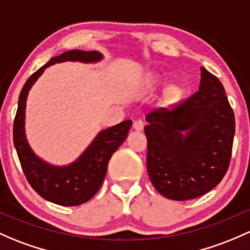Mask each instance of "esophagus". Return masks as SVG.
<instances>
[{
	"label": "esophagus",
	"instance_id": "34e87169",
	"mask_svg": "<svg viewBox=\"0 0 250 250\" xmlns=\"http://www.w3.org/2000/svg\"><path fill=\"white\" fill-rule=\"evenodd\" d=\"M144 127H145V125H144L143 121L136 120V121H134V122H133V128H134V129H135V130H138V132H140V130H143Z\"/></svg>",
	"mask_w": 250,
	"mask_h": 250
}]
</instances>
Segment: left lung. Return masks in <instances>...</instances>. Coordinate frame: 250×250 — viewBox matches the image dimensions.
<instances>
[{
  "label": "left lung",
  "mask_w": 250,
  "mask_h": 250,
  "mask_svg": "<svg viewBox=\"0 0 250 250\" xmlns=\"http://www.w3.org/2000/svg\"><path fill=\"white\" fill-rule=\"evenodd\" d=\"M147 171L163 196L185 201L213 189L228 171L235 115L222 83L201 67L199 91L172 110L146 116Z\"/></svg>",
  "instance_id": "obj_1"
}]
</instances>
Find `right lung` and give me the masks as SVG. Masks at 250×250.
Masks as SVG:
<instances>
[{
  "label": "right lung",
  "mask_w": 250,
  "mask_h": 250,
  "mask_svg": "<svg viewBox=\"0 0 250 250\" xmlns=\"http://www.w3.org/2000/svg\"><path fill=\"white\" fill-rule=\"evenodd\" d=\"M103 59L98 51L69 50L50 61L33 73L20 92L18 111L15 115L13 139L19 157L21 167L31 185L43 199L61 206H78L93 198L103 183L107 170V163L114 152L122 145L132 127L127 120L116 125L99 132L91 145L75 162L56 167L44 162L32 151L25 134V111L28 91L44 69L65 61L94 63Z\"/></svg>",
  "instance_id": "add662e5"
}]
</instances>
